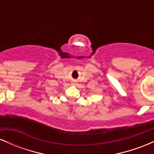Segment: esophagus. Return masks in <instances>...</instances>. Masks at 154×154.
<instances>
[{"instance_id":"esophagus-1","label":"esophagus","mask_w":154,"mask_h":154,"mask_svg":"<svg viewBox=\"0 0 154 154\" xmlns=\"http://www.w3.org/2000/svg\"><path fill=\"white\" fill-rule=\"evenodd\" d=\"M73 85H76V82H73Z\"/></svg>"}]
</instances>
